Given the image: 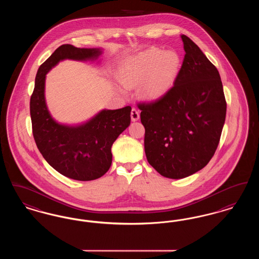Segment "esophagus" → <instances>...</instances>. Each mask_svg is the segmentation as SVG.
<instances>
[{
  "instance_id": "34e87169",
  "label": "esophagus",
  "mask_w": 259,
  "mask_h": 259,
  "mask_svg": "<svg viewBox=\"0 0 259 259\" xmlns=\"http://www.w3.org/2000/svg\"><path fill=\"white\" fill-rule=\"evenodd\" d=\"M139 118H140V112H139L137 109L133 108L132 111H131V119H132V121H137V120H139Z\"/></svg>"
}]
</instances>
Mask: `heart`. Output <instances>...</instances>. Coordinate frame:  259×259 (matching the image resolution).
<instances>
[{
  "mask_svg": "<svg viewBox=\"0 0 259 259\" xmlns=\"http://www.w3.org/2000/svg\"><path fill=\"white\" fill-rule=\"evenodd\" d=\"M181 59L174 50L149 48L130 57L120 66L117 78L126 88L140 83L144 98H160L172 87L180 70Z\"/></svg>",
  "mask_w": 259,
  "mask_h": 259,
  "instance_id": "1",
  "label": "heart"
}]
</instances>
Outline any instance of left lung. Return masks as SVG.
Returning <instances> with one entry per match:
<instances>
[{
  "label": "left lung",
  "instance_id": "obj_1",
  "mask_svg": "<svg viewBox=\"0 0 259 259\" xmlns=\"http://www.w3.org/2000/svg\"><path fill=\"white\" fill-rule=\"evenodd\" d=\"M181 37L185 55L174 87L155 101L138 104L148 163L174 180L191 176L209 163L226 115L218 69L195 42Z\"/></svg>",
  "mask_w": 259,
  "mask_h": 259
}]
</instances>
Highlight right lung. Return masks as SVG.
<instances>
[{
	"instance_id": "1",
	"label": "right lung",
	"mask_w": 259,
	"mask_h": 259,
	"mask_svg": "<svg viewBox=\"0 0 259 259\" xmlns=\"http://www.w3.org/2000/svg\"><path fill=\"white\" fill-rule=\"evenodd\" d=\"M101 54L100 49L59 47L39 66L30 100L33 136L39 152L57 172L76 181H93L109 171L111 146L130 125L131 107L103 110L78 126L58 123L47 107L46 74L62 60H96Z\"/></svg>"
}]
</instances>
